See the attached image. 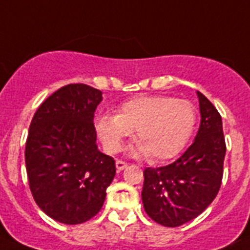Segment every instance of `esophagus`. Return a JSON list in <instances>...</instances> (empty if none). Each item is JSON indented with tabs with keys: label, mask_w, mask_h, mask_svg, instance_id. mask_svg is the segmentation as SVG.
I'll return each mask as SVG.
<instances>
[{
	"label": "esophagus",
	"mask_w": 250,
	"mask_h": 250,
	"mask_svg": "<svg viewBox=\"0 0 250 250\" xmlns=\"http://www.w3.org/2000/svg\"><path fill=\"white\" fill-rule=\"evenodd\" d=\"M115 166H117V170L122 171V170H125V167H127V162H125V161H122V160H117Z\"/></svg>",
	"instance_id": "obj_1"
}]
</instances>
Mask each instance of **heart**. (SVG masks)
Segmentation results:
<instances>
[{"label": "heart", "mask_w": 250, "mask_h": 250, "mask_svg": "<svg viewBox=\"0 0 250 250\" xmlns=\"http://www.w3.org/2000/svg\"><path fill=\"white\" fill-rule=\"evenodd\" d=\"M197 122L194 106L187 100L167 96H139L123 102L118 114H100L96 131L109 152H119L132 131L139 145L136 154L154 162L174 158L183 152Z\"/></svg>", "instance_id": "obj_1"}]
</instances>
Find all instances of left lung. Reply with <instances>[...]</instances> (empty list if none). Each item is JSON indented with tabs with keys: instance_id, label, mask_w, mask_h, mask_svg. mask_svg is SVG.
Here are the masks:
<instances>
[{
	"instance_id": "left-lung-1",
	"label": "left lung",
	"mask_w": 250,
	"mask_h": 250,
	"mask_svg": "<svg viewBox=\"0 0 250 250\" xmlns=\"http://www.w3.org/2000/svg\"><path fill=\"white\" fill-rule=\"evenodd\" d=\"M197 97L201 123L193 144L172 164L144 170V209L166 227H178L198 217L222 184L226 156L222 117L204 94L197 92Z\"/></svg>"
}]
</instances>
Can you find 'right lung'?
I'll list each match as a JSON object with an SVG mask.
<instances>
[{
	"label": "right lung",
	"instance_id": "1",
	"mask_svg": "<svg viewBox=\"0 0 250 250\" xmlns=\"http://www.w3.org/2000/svg\"><path fill=\"white\" fill-rule=\"evenodd\" d=\"M102 92L68 84L35 113L25 143V168L35 201L48 217L80 225L101 210L115 161L98 150L94 111Z\"/></svg>",
	"mask_w": 250,
	"mask_h": 250
}]
</instances>
